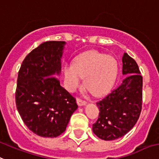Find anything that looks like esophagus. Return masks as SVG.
Here are the masks:
<instances>
[{
    "instance_id": "obj_1",
    "label": "esophagus",
    "mask_w": 159,
    "mask_h": 159,
    "mask_svg": "<svg viewBox=\"0 0 159 159\" xmlns=\"http://www.w3.org/2000/svg\"><path fill=\"white\" fill-rule=\"evenodd\" d=\"M77 103L78 104V106H83V105H86V102L85 100H82L81 99H77Z\"/></svg>"
}]
</instances>
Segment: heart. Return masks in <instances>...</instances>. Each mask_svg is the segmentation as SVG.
Here are the masks:
<instances>
[{"mask_svg": "<svg viewBox=\"0 0 159 159\" xmlns=\"http://www.w3.org/2000/svg\"><path fill=\"white\" fill-rule=\"evenodd\" d=\"M118 73V62L113 55L87 51L76 58L74 64H67L64 68L65 86L73 92L82 84L97 96L107 93L113 86Z\"/></svg>", "mask_w": 159, "mask_h": 159, "instance_id": "1", "label": "heart"}]
</instances>
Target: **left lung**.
<instances>
[{"instance_id":"8db88e82","label":"left lung","mask_w":159,"mask_h":159,"mask_svg":"<svg viewBox=\"0 0 159 159\" xmlns=\"http://www.w3.org/2000/svg\"><path fill=\"white\" fill-rule=\"evenodd\" d=\"M122 83L96 103L99 117L92 126L93 132L104 140L122 137L133 128L142 108V76L136 62L126 53L122 56Z\"/></svg>"}]
</instances>
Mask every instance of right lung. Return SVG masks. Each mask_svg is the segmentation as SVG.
<instances>
[{"mask_svg": "<svg viewBox=\"0 0 159 159\" xmlns=\"http://www.w3.org/2000/svg\"><path fill=\"white\" fill-rule=\"evenodd\" d=\"M65 44L42 43L26 56L18 74L17 109L28 128L42 137L61 135L78 107L56 77L61 73Z\"/></svg>", "mask_w": 159, "mask_h": 159, "instance_id": "right-lung-1", "label": "right lung"}]
</instances>
